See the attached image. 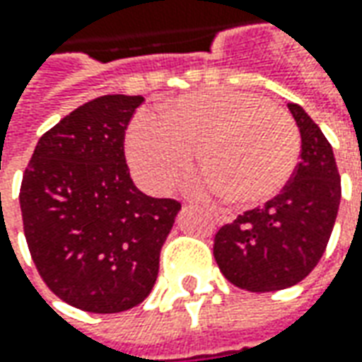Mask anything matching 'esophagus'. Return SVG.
<instances>
[{
	"instance_id": "1",
	"label": "esophagus",
	"mask_w": 362,
	"mask_h": 362,
	"mask_svg": "<svg viewBox=\"0 0 362 362\" xmlns=\"http://www.w3.org/2000/svg\"><path fill=\"white\" fill-rule=\"evenodd\" d=\"M214 217H216L219 223H231L233 221V214L229 211V209H223V207H219V209H209Z\"/></svg>"
}]
</instances>
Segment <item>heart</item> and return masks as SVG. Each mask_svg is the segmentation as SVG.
I'll return each mask as SVG.
<instances>
[{"label": "heart", "mask_w": 362, "mask_h": 362, "mask_svg": "<svg viewBox=\"0 0 362 362\" xmlns=\"http://www.w3.org/2000/svg\"><path fill=\"white\" fill-rule=\"evenodd\" d=\"M300 148L292 115L262 95L241 90L182 95L164 107L163 117L141 113L127 137L131 166L148 192H168L198 151L204 170L188 182L189 192L227 194L243 206L274 198L292 178Z\"/></svg>", "instance_id": "b5f03b06"}]
</instances>
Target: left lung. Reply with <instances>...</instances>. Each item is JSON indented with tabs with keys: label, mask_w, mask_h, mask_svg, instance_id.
Listing matches in <instances>:
<instances>
[{
	"label": "left lung",
	"mask_w": 362,
	"mask_h": 362,
	"mask_svg": "<svg viewBox=\"0 0 362 362\" xmlns=\"http://www.w3.org/2000/svg\"><path fill=\"white\" fill-rule=\"evenodd\" d=\"M302 153L292 178L262 207L223 225L214 257L223 276L249 292L284 290L304 280L329 241L341 199L333 148L317 123L298 103H288Z\"/></svg>",
	"instance_id": "left-lung-1"
}]
</instances>
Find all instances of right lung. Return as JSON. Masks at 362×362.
<instances>
[{"mask_svg":"<svg viewBox=\"0 0 362 362\" xmlns=\"http://www.w3.org/2000/svg\"><path fill=\"white\" fill-rule=\"evenodd\" d=\"M141 95H102L68 113L35 146L19 192L23 231L40 278L92 313L139 305L180 209L131 180L125 131Z\"/></svg>","mask_w":362,"mask_h":362,"instance_id":"right-lung-1","label":"right lung"}]
</instances>
